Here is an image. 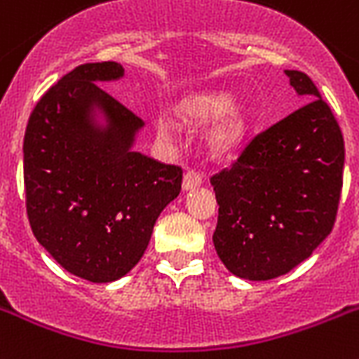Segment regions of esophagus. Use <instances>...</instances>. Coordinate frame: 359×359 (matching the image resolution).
<instances>
[{
	"label": "esophagus",
	"instance_id": "esophagus-1",
	"mask_svg": "<svg viewBox=\"0 0 359 359\" xmlns=\"http://www.w3.org/2000/svg\"><path fill=\"white\" fill-rule=\"evenodd\" d=\"M201 184H203V177H201V173H197V171H188V173L184 175V179H182V189H184V191L199 188Z\"/></svg>",
	"mask_w": 359,
	"mask_h": 359
}]
</instances>
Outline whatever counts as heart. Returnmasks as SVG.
I'll use <instances>...</instances> for the list:
<instances>
[{
  "label": "heart",
  "instance_id": "obj_1",
  "mask_svg": "<svg viewBox=\"0 0 359 359\" xmlns=\"http://www.w3.org/2000/svg\"><path fill=\"white\" fill-rule=\"evenodd\" d=\"M230 107H232V95L225 94V92H206V94L189 99L182 112H184L186 119L194 121V123H206L210 119L225 114ZM245 129L247 125L243 112L240 109H231L212 134V147L217 153H232L240 147L245 138ZM156 130H158L160 138L164 140H173L177 136V127H175L173 119L168 116H160L156 119Z\"/></svg>",
  "mask_w": 359,
  "mask_h": 359
}]
</instances>
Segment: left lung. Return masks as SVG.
Returning a JSON list of instances; mask_svg holds the SVG:
<instances>
[{
    "instance_id": "1",
    "label": "left lung",
    "mask_w": 359,
    "mask_h": 359,
    "mask_svg": "<svg viewBox=\"0 0 359 359\" xmlns=\"http://www.w3.org/2000/svg\"><path fill=\"white\" fill-rule=\"evenodd\" d=\"M302 107L250 140L212 177L219 205L214 247L232 275L271 280L310 258L332 232L345 144L310 77L285 69Z\"/></svg>"
}]
</instances>
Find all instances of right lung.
<instances>
[{"mask_svg": "<svg viewBox=\"0 0 359 359\" xmlns=\"http://www.w3.org/2000/svg\"><path fill=\"white\" fill-rule=\"evenodd\" d=\"M118 62H90L42 95L23 138L27 215L38 243L84 280L114 282L138 264L182 170L134 151L144 121L99 83Z\"/></svg>", "mask_w": 359, "mask_h": 359, "instance_id": "add662e5", "label": "right lung"}]
</instances>
